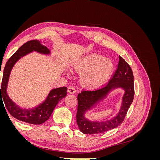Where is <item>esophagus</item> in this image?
Wrapping results in <instances>:
<instances>
[{
	"instance_id": "esophagus-1",
	"label": "esophagus",
	"mask_w": 160,
	"mask_h": 160,
	"mask_svg": "<svg viewBox=\"0 0 160 160\" xmlns=\"http://www.w3.org/2000/svg\"><path fill=\"white\" fill-rule=\"evenodd\" d=\"M68 92H69V93L72 94V93H75V92H76V90H75V89L74 87L70 86V87H69V88H68Z\"/></svg>"
}]
</instances>
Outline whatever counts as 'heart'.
I'll return each mask as SVG.
<instances>
[{
    "instance_id": "heart-1",
    "label": "heart",
    "mask_w": 160,
    "mask_h": 160,
    "mask_svg": "<svg viewBox=\"0 0 160 160\" xmlns=\"http://www.w3.org/2000/svg\"><path fill=\"white\" fill-rule=\"evenodd\" d=\"M76 71L81 72V81L89 88L103 85L112 74L114 65L109 59L93 55L83 58L74 65Z\"/></svg>"
}]
</instances>
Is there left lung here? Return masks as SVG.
<instances>
[{"label": "left lung", "instance_id": "8db88e82", "mask_svg": "<svg viewBox=\"0 0 160 160\" xmlns=\"http://www.w3.org/2000/svg\"><path fill=\"white\" fill-rule=\"evenodd\" d=\"M117 69L108 83L98 89H83L77 95L78 106L77 123L84 134L102 133L114 129L122 124L134 98V81L132 69L128 62L119 56ZM122 87L125 91L122 107L118 115L113 119L105 122H90L84 116V113L103 99L108 92L114 88Z\"/></svg>", "mask_w": 160, "mask_h": 160}]
</instances>
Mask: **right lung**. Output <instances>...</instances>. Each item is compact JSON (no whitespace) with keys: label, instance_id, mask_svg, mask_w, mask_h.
Instances as JSON below:
<instances>
[{"label":"right lung","instance_id":"right-lung-1","mask_svg":"<svg viewBox=\"0 0 160 160\" xmlns=\"http://www.w3.org/2000/svg\"><path fill=\"white\" fill-rule=\"evenodd\" d=\"M33 51L42 54L50 53V51L47 47L42 45L39 41L36 39L27 42L19 48L9 58L4 67L2 83L0 85V101L1 99H3L4 103H3L2 101V103L3 105L4 103V107L14 118L25 123L38 125L43 123L49 119L59 101L67 95V88L66 87H62V88L52 89L44 102L40 104L38 107L31 109L20 108L9 98L7 93V88L9 75L14 65L22 57Z\"/></svg>","mask_w":160,"mask_h":160}]
</instances>
